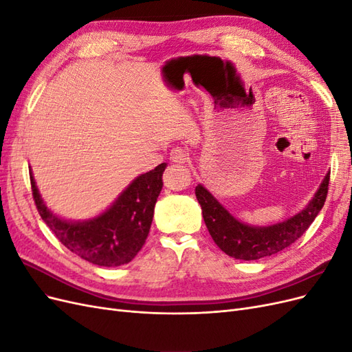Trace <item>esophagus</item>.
Instances as JSON below:
<instances>
[{"label": "esophagus", "mask_w": 352, "mask_h": 352, "mask_svg": "<svg viewBox=\"0 0 352 352\" xmlns=\"http://www.w3.org/2000/svg\"><path fill=\"white\" fill-rule=\"evenodd\" d=\"M170 160H172L173 163H177V164H185V163H188L189 154H188L186 150H184V148L176 146V148H173L172 151H170Z\"/></svg>", "instance_id": "1"}]
</instances>
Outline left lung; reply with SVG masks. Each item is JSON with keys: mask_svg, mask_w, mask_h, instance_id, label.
<instances>
[{"mask_svg": "<svg viewBox=\"0 0 352 352\" xmlns=\"http://www.w3.org/2000/svg\"><path fill=\"white\" fill-rule=\"evenodd\" d=\"M329 179L330 173L326 175L313 199L301 212L278 225L265 228L243 225L202 185L195 188V195L202 208L206 226L217 247L229 257L250 261L279 252L302 236L324 206Z\"/></svg>", "mask_w": 352, "mask_h": 352, "instance_id": "8db88e82", "label": "left lung"}]
</instances>
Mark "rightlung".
I'll use <instances>...</instances> for the list:
<instances>
[{"label": "right lung", "mask_w": 352, "mask_h": 352, "mask_svg": "<svg viewBox=\"0 0 352 352\" xmlns=\"http://www.w3.org/2000/svg\"><path fill=\"white\" fill-rule=\"evenodd\" d=\"M166 163L138 176L114 204L98 217L67 221L52 214L42 201L30 173L32 195L39 216L57 239L73 254L102 267L127 264L141 251L150 233L154 206L163 188Z\"/></svg>", "instance_id": "obj_1"}]
</instances>
